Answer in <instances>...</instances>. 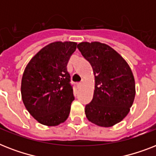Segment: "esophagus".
I'll list each match as a JSON object with an SVG mask.
<instances>
[{"label": "esophagus", "instance_id": "34e87169", "mask_svg": "<svg viewBox=\"0 0 156 156\" xmlns=\"http://www.w3.org/2000/svg\"><path fill=\"white\" fill-rule=\"evenodd\" d=\"M83 83H84V82H83V81L80 82V83H79V84H77V86H78V87H81L82 84H83Z\"/></svg>", "mask_w": 156, "mask_h": 156}]
</instances>
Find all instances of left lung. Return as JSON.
Wrapping results in <instances>:
<instances>
[{
    "label": "left lung",
    "instance_id": "1",
    "mask_svg": "<svg viewBox=\"0 0 156 156\" xmlns=\"http://www.w3.org/2000/svg\"><path fill=\"white\" fill-rule=\"evenodd\" d=\"M90 63L95 76L93 98L86 105V117L95 125L110 127L129 112L135 97V83L126 61L112 47L99 42L77 45Z\"/></svg>",
    "mask_w": 156,
    "mask_h": 156
}]
</instances>
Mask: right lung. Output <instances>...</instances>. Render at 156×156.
<instances>
[{
  "instance_id": "obj_1",
  "label": "right lung",
  "mask_w": 156,
  "mask_h": 156,
  "mask_svg": "<svg viewBox=\"0 0 156 156\" xmlns=\"http://www.w3.org/2000/svg\"><path fill=\"white\" fill-rule=\"evenodd\" d=\"M74 42H54L31 58L23 72L22 101L38 122L55 126L68 119L74 101L68 60L76 49Z\"/></svg>"
}]
</instances>
